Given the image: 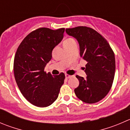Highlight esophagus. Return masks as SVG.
I'll list each match as a JSON object with an SVG mask.
<instances>
[{"label": "esophagus", "mask_w": 130, "mask_h": 130, "mask_svg": "<svg viewBox=\"0 0 130 130\" xmlns=\"http://www.w3.org/2000/svg\"><path fill=\"white\" fill-rule=\"evenodd\" d=\"M65 77L66 78H67V79H69V78H70V77H72V75H69V74H65Z\"/></svg>", "instance_id": "34e87169"}]
</instances>
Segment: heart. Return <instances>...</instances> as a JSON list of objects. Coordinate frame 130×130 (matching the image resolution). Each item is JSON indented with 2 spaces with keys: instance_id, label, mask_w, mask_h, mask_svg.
Masks as SVG:
<instances>
[{
  "instance_id": "heart-1",
  "label": "heart",
  "mask_w": 130,
  "mask_h": 130,
  "mask_svg": "<svg viewBox=\"0 0 130 130\" xmlns=\"http://www.w3.org/2000/svg\"><path fill=\"white\" fill-rule=\"evenodd\" d=\"M75 42V40H74V39L69 38L64 41L63 44H69V43H71V42Z\"/></svg>"
}]
</instances>
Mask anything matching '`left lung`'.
I'll list each match as a JSON object with an SVG mask.
<instances>
[{
    "label": "left lung",
    "instance_id": "obj_1",
    "mask_svg": "<svg viewBox=\"0 0 130 130\" xmlns=\"http://www.w3.org/2000/svg\"><path fill=\"white\" fill-rule=\"evenodd\" d=\"M65 31L77 41L80 56L87 61L86 77L76 75L79 85L74 89L75 95L87 104L98 102L112 85L116 70L114 52L105 39L91 28L77 26Z\"/></svg>",
    "mask_w": 130,
    "mask_h": 130
}]
</instances>
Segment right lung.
<instances>
[{
    "instance_id": "add662e5",
    "label": "right lung",
    "mask_w": 130,
    "mask_h": 130,
    "mask_svg": "<svg viewBox=\"0 0 130 130\" xmlns=\"http://www.w3.org/2000/svg\"><path fill=\"white\" fill-rule=\"evenodd\" d=\"M65 28H41L31 31L19 46L14 60L16 84L23 96L40 107L50 106L57 99L65 75L46 74L44 70L52 58L53 49L63 38Z\"/></svg>"
}]
</instances>
